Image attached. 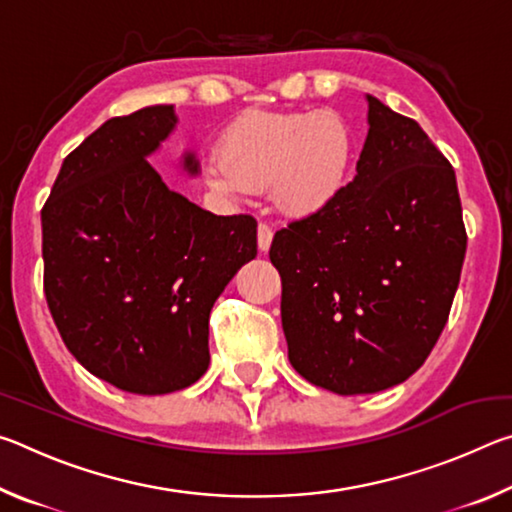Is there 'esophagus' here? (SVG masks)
Segmentation results:
<instances>
[{"label":"esophagus","mask_w":512,"mask_h":512,"mask_svg":"<svg viewBox=\"0 0 512 512\" xmlns=\"http://www.w3.org/2000/svg\"><path fill=\"white\" fill-rule=\"evenodd\" d=\"M271 241H273L271 225H268V223H259V228H257V244H259V250H262V253H266V250L271 248Z\"/></svg>","instance_id":"obj_1"}]
</instances>
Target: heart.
Segmentation results:
<instances>
[{"label":"heart","instance_id":"obj_1","mask_svg":"<svg viewBox=\"0 0 512 512\" xmlns=\"http://www.w3.org/2000/svg\"><path fill=\"white\" fill-rule=\"evenodd\" d=\"M354 149L352 126L334 110H255L228 126L219 144L221 158L205 162V180L228 196L273 187L275 205L302 216L343 192Z\"/></svg>","mask_w":512,"mask_h":512}]
</instances>
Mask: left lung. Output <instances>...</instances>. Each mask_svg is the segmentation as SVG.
Here are the masks:
<instances>
[{"instance_id": "1", "label": "left lung", "mask_w": 512, "mask_h": 512, "mask_svg": "<svg viewBox=\"0 0 512 512\" xmlns=\"http://www.w3.org/2000/svg\"><path fill=\"white\" fill-rule=\"evenodd\" d=\"M357 176L273 237L289 361L339 395L379 393L427 361L461 280L452 164L415 119L368 94Z\"/></svg>"}]
</instances>
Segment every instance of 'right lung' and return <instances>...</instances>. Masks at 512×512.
Returning a JSON list of instances; mask_svg holds the SVG:
<instances>
[{
    "mask_svg": "<svg viewBox=\"0 0 512 512\" xmlns=\"http://www.w3.org/2000/svg\"><path fill=\"white\" fill-rule=\"evenodd\" d=\"M173 126V106L108 119L63 160L42 207L45 298L67 350L137 395L201 379L214 302L257 255L253 216L201 210L146 160ZM185 169L198 171L192 153Z\"/></svg>",
    "mask_w": 512,
    "mask_h": 512,
    "instance_id": "1",
    "label": "right lung"
}]
</instances>
